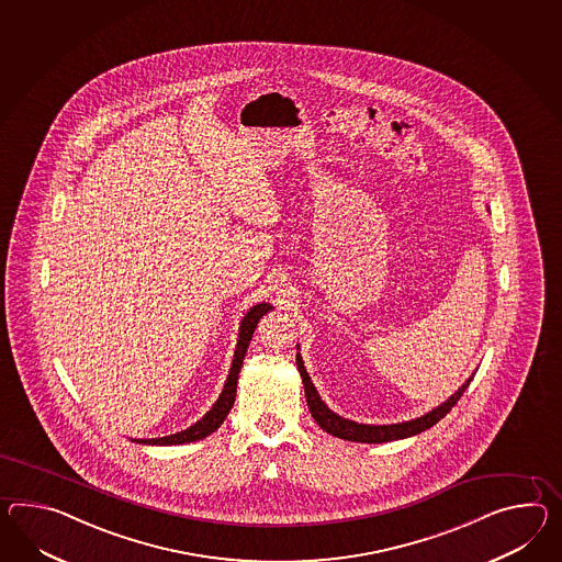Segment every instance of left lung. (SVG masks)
I'll list each match as a JSON object with an SVG mask.
<instances>
[{
	"label": "left lung",
	"mask_w": 562,
	"mask_h": 562,
	"mask_svg": "<svg viewBox=\"0 0 562 562\" xmlns=\"http://www.w3.org/2000/svg\"><path fill=\"white\" fill-rule=\"evenodd\" d=\"M296 363H299V371H301L302 383H304V394H306V404L308 411L313 414L316 425L321 426L325 432H329L333 437L342 438V440H353V442H387V440H397V438L412 437L418 435L426 428L437 425L440 418H445L452 406L461 400L463 392L467 390L469 382L463 383L459 387V392H454L445 404H440L438 408L428 412L425 416L411 420V423H402V425H387V426H373V425H357L353 420H345L341 416H337L335 412H330L321 396L316 394L315 385L311 382L308 373L302 366L301 357L296 356Z\"/></svg>",
	"instance_id": "obj_1"
}]
</instances>
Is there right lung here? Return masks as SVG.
Wrapping results in <instances>:
<instances>
[{
    "mask_svg": "<svg viewBox=\"0 0 562 562\" xmlns=\"http://www.w3.org/2000/svg\"><path fill=\"white\" fill-rule=\"evenodd\" d=\"M268 311H270V304L261 302V304H256L254 308H249V313L244 316L241 327H239V341H237V349H235V357H233L232 371H229V378H227L225 387L221 392L220 400L215 402V406L206 412L205 416L196 425H192L191 428H187L182 432L170 435V437L137 440V442H144V445H182V442H192V440H201V438L209 437L211 432H215L223 425V420L227 418V414L233 408V402H235L237 378H239V371H241V366H244L247 347H249V341L254 337V330L258 327V321Z\"/></svg>",
    "mask_w": 562,
    "mask_h": 562,
    "instance_id": "right-lung-1",
    "label": "right lung"
}]
</instances>
